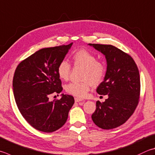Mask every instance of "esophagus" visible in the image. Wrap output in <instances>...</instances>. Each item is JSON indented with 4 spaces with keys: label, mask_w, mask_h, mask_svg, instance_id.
Instances as JSON below:
<instances>
[{
    "label": "esophagus",
    "mask_w": 155,
    "mask_h": 155,
    "mask_svg": "<svg viewBox=\"0 0 155 155\" xmlns=\"http://www.w3.org/2000/svg\"><path fill=\"white\" fill-rule=\"evenodd\" d=\"M74 101L75 102H83V100L81 99V98H77V97H75L74 98Z\"/></svg>",
    "instance_id": "obj_1"
}]
</instances>
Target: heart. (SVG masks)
Masks as SVG:
<instances>
[{"label": "heart", "instance_id": "obj_1", "mask_svg": "<svg viewBox=\"0 0 155 155\" xmlns=\"http://www.w3.org/2000/svg\"><path fill=\"white\" fill-rule=\"evenodd\" d=\"M74 66L84 68L83 82H72L66 85L67 93L78 97H85L90 89L91 85H97L105 77L106 68L105 64L97 61L94 54L85 49L77 51L72 55ZM71 70L70 64L66 60L61 61L58 66V74L60 79L66 81L68 78Z\"/></svg>", "mask_w": 155, "mask_h": 155}]
</instances>
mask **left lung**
I'll return each mask as SVG.
<instances>
[{"label": "left lung", "mask_w": 155, "mask_h": 155, "mask_svg": "<svg viewBox=\"0 0 155 155\" xmlns=\"http://www.w3.org/2000/svg\"><path fill=\"white\" fill-rule=\"evenodd\" d=\"M105 56L106 72L97 87L98 94L108 95L104 102H96L91 115L100 128L111 129L125 123L138 104L140 91L139 70L130 55L110 45L88 44Z\"/></svg>", "instance_id": "obj_1"}]
</instances>
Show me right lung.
<instances>
[{"label": "right lung", "mask_w": 155, "mask_h": 155, "mask_svg": "<svg viewBox=\"0 0 155 155\" xmlns=\"http://www.w3.org/2000/svg\"><path fill=\"white\" fill-rule=\"evenodd\" d=\"M72 44L38 50L15 70L13 91L16 104L26 121L40 131L51 133L61 128L74 103L72 95L64 94L60 100H49L51 94L62 91L58 66Z\"/></svg>", "instance_id": "add662e5"}]
</instances>
